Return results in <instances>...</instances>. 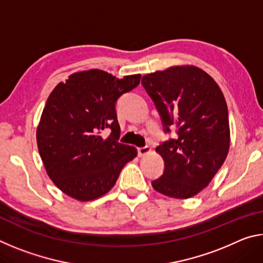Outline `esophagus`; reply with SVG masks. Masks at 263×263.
<instances>
[{"label":"esophagus","instance_id":"1","mask_svg":"<svg viewBox=\"0 0 263 263\" xmlns=\"http://www.w3.org/2000/svg\"><path fill=\"white\" fill-rule=\"evenodd\" d=\"M148 153H151L149 146H145V147L138 148V155H139V157H145V155H147Z\"/></svg>","mask_w":263,"mask_h":263}]
</instances>
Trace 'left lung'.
Listing matches in <instances>:
<instances>
[{
	"label": "left lung",
	"instance_id": "8db88e82",
	"mask_svg": "<svg viewBox=\"0 0 263 263\" xmlns=\"http://www.w3.org/2000/svg\"><path fill=\"white\" fill-rule=\"evenodd\" d=\"M141 83L153 100L164 132L174 139L157 152L164 161L153 188L168 197L186 199L209 185L228 157L229 110L220 88L196 66H173L144 75Z\"/></svg>",
	"mask_w": 263,
	"mask_h": 263
}]
</instances>
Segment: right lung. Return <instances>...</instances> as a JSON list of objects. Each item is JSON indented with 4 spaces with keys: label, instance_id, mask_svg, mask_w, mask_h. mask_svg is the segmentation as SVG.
I'll use <instances>...</instances> for the list:
<instances>
[{
    "label": "right lung",
    "instance_id": "obj_1",
    "mask_svg": "<svg viewBox=\"0 0 263 263\" xmlns=\"http://www.w3.org/2000/svg\"><path fill=\"white\" fill-rule=\"evenodd\" d=\"M140 74L117 79L101 69L69 75L48 96L37 127V145L47 175L62 193L94 201L115 185L137 157L118 141L116 102L140 82ZM109 128L108 137L101 132Z\"/></svg>",
    "mask_w": 263,
    "mask_h": 263
}]
</instances>
